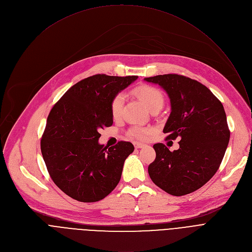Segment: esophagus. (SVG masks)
I'll list each match as a JSON object with an SVG mask.
<instances>
[{"label": "esophagus", "mask_w": 252, "mask_h": 252, "mask_svg": "<svg viewBox=\"0 0 252 252\" xmlns=\"http://www.w3.org/2000/svg\"><path fill=\"white\" fill-rule=\"evenodd\" d=\"M146 147V145L145 143H141V142H134V148L135 149H141V148H145Z\"/></svg>", "instance_id": "34e87169"}]
</instances>
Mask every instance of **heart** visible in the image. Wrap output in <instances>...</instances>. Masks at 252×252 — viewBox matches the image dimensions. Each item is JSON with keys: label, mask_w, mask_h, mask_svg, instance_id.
<instances>
[{"label": "heart", "mask_w": 252, "mask_h": 252, "mask_svg": "<svg viewBox=\"0 0 252 252\" xmlns=\"http://www.w3.org/2000/svg\"><path fill=\"white\" fill-rule=\"evenodd\" d=\"M133 94L139 98V100L145 104L149 110L156 105H162L163 95L156 88L148 85H142L133 90ZM125 97L122 94H118L111 102V113L114 119H118L122 115ZM130 136L138 139H146L152 133V129L148 127L133 126L128 130Z\"/></svg>", "instance_id": "b5f03b06"}]
</instances>
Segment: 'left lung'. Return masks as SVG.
<instances>
[{
  "instance_id": "left-lung-1",
  "label": "left lung",
  "mask_w": 252,
  "mask_h": 252,
  "mask_svg": "<svg viewBox=\"0 0 252 252\" xmlns=\"http://www.w3.org/2000/svg\"><path fill=\"white\" fill-rule=\"evenodd\" d=\"M145 81L166 92L171 112L163 132L167 139H181L173 152L156 143L157 157L149 165V174L171 195L191 193L218 171L227 149L230 131L223 105L205 86L185 76L167 74Z\"/></svg>"
}]
</instances>
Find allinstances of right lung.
Returning <instances> with one entry per match:
<instances>
[{
    "label": "right lung",
    "mask_w": 252,
    "mask_h": 252,
    "mask_svg": "<svg viewBox=\"0 0 252 252\" xmlns=\"http://www.w3.org/2000/svg\"><path fill=\"white\" fill-rule=\"evenodd\" d=\"M136 76L94 75L74 85L51 110L41 140L50 176L69 197L95 202L109 195L121 181L129 141L99 145L100 128L114 123L112 99Z\"/></svg>",
    "instance_id": "obj_1"
}]
</instances>
